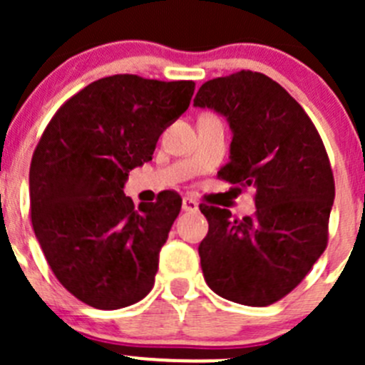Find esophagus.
I'll list each match as a JSON object with an SVG mask.
<instances>
[{"label":"esophagus","mask_w":365,"mask_h":365,"mask_svg":"<svg viewBox=\"0 0 365 365\" xmlns=\"http://www.w3.org/2000/svg\"><path fill=\"white\" fill-rule=\"evenodd\" d=\"M182 208L185 210V212H196V210L200 208V205H197V201L192 200V197H183Z\"/></svg>","instance_id":"esophagus-1"}]
</instances>
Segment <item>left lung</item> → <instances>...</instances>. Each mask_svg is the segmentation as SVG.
<instances>
[{
	"mask_svg": "<svg viewBox=\"0 0 365 365\" xmlns=\"http://www.w3.org/2000/svg\"><path fill=\"white\" fill-rule=\"evenodd\" d=\"M197 108L224 114L233 130L219 180L256 189L252 217L201 205L206 284L237 304L263 307L297 288L329 244L336 183L325 145L307 113L279 83L252 70L206 81Z\"/></svg>",
	"mask_w": 365,
	"mask_h": 365,
	"instance_id": "1",
	"label": "left lung"
}]
</instances>
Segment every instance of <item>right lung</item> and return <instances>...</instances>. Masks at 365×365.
<instances>
[{
	"instance_id": "obj_1",
	"label": "right lung",
	"mask_w": 365,
	"mask_h": 365,
	"mask_svg": "<svg viewBox=\"0 0 365 365\" xmlns=\"http://www.w3.org/2000/svg\"><path fill=\"white\" fill-rule=\"evenodd\" d=\"M194 88V81L134 73L98 79L63 102L33 152L36 240L61 286L91 307H127L153 288L182 197L164 190L155 203L134 206L123 183L130 169L152 160Z\"/></svg>"
}]
</instances>
